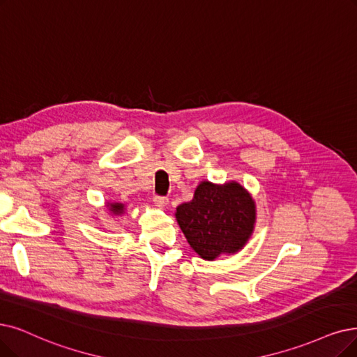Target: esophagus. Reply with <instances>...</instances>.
Masks as SVG:
<instances>
[{"instance_id": "34e87169", "label": "esophagus", "mask_w": 357, "mask_h": 357, "mask_svg": "<svg viewBox=\"0 0 357 357\" xmlns=\"http://www.w3.org/2000/svg\"><path fill=\"white\" fill-rule=\"evenodd\" d=\"M153 202H155V205H158L161 208H167L168 197H165V196H155L153 197Z\"/></svg>"}]
</instances>
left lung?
<instances>
[{"label": "left lung", "instance_id": "left-lung-1", "mask_svg": "<svg viewBox=\"0 0 357 357\" xmlns=\"http://www.w3.org/2000/svg\"><path fill=\"white\" fill-rule=\"evenodd\" d=\"M176 218L190 248L202 259L213 261L243 249L253 233L256 205L237 181L222 186L202 181L192 201L177 206Z\"/></svg>", "mask_w": 357, "mask_h": 357}]
</instances>
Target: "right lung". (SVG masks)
Here are the masks:
<instances>
[{"mask_svg":"<svg viewBox=\"0 0 357 357\" xmlns=\"http://www.w3.org/2000/svg\"><path fill=\"white\" fill-rule=\"evenodd\" d=\"M109 212L112 213V215H121V213H124L126 211V205L124 204H119V202H112V204H108L107 205Z\"/></svg>","mask_w":357,"mask_h":357,"instance_id":"1","label":"right lung"}]
</instances>
